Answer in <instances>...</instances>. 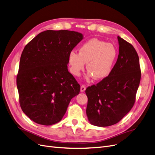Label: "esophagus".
Returning a JSON list of instances; mask_svg holds the SVG:
<instances>
[{"instance_id": "34e87169", "label": "esophagus", "mask_w": 155, "mask_h": 155, "mask_svg": "<svg viewBox=\"0 0 155 155\" xmlns=\"http://www.w3.org/2000/svg\"><path fill=\"white\" fill-rule=\"evenodd\" d=\"M85 90H86V87H85V85H82L81 86V92H83L85 91Z\"/></svg>"}]
</instances>
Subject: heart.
I'll use <instances>...</instances> for the list:
<instances>
[{
    "label": "heart",
    "mask_w": 155,
    "mask_h": 155,
    "mask_svg": "<svg viewBox=\"0 0 155 155\" xmlns=\"http://www.w3.org/2000/svg\"><path fill=\"white\" fill-rule=\"evenodd\" d=\"M118 51L114 45L92 38L83 43L78 48V53L71 51L68 56L70 70L78 76L85 67L88 70L87 78L94 77L103 79L110 74L116 59Z\"/></svg>",
    "instance_id": "obj_1"
}]
</instances>
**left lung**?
Here are the masks:
<instances>
[{
  "mask_svg": "<svg viewBox=\"0 0 155 155\" xmlns=\"http://www.w3.org/2000/svg\"><path fill=\"white\" fill-rule=\"evenodd\" d=\"M118 40L119 55L110 74L85 91L88 121L97 127L114 125L131 110L141 78L137 51L121 37Z\"/></svg>",
  "mask_w": 155,
  "mask_h": 155,
  "instance_id": "1",
  "label": "left lung"
}]
</instances>
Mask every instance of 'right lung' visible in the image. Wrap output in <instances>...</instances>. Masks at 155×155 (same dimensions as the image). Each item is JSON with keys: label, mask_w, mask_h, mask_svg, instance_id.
Returning <instances> with one entry per match:
<instances>
[{"label": "right lung", "mask_w": 155, "mask_h": 155, "mask_svg": "<svg viewBox=\"0 0 155 155\" xmlns=\"http://www.w3.org/2000/svg\"><path fill=\"white\" fill-rule=\"evenodd\" d=\"M83 39L81 33L48 30L28 44L21 56L17 76L23 112L34 122L51 125L62 120L80 91L68 70L69 53Z\"/></svg>", "instance_id": "1"}]
</instances>
